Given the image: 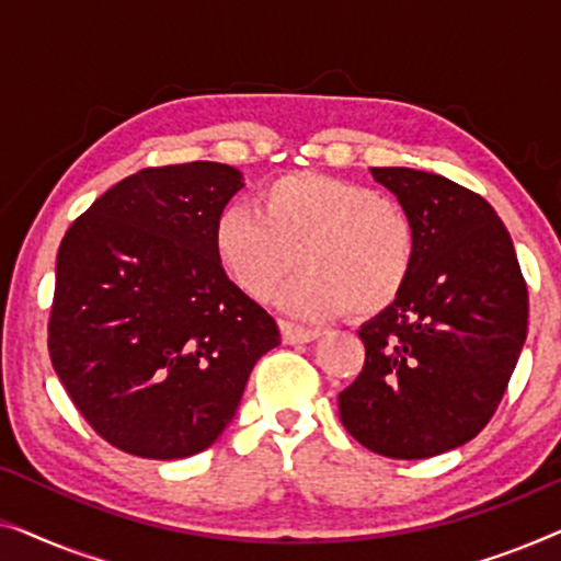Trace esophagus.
Masks as SVG:
<instances>
[{
  "label": "esophagus",
  "mask_w": 561,
  "mask_h": 561,
  "mask_svg": "<svg viewBox=\"0 0 561 561\" xmlns=\"http://www.w3.org/2000/svg\"><path fill=\"white\" fill-rule=\"evenodd\" d=\"M280 332H283V340L288 344H306V342H313L321 336V329H309V327H298L294 321H280Z\"/></svg>",
  "instance_id": "esophagus-1"
}]
</instances>
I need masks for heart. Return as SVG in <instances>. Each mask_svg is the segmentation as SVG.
<instances>
[{"mask_svg":"<svg viewBox=\"0 0 561 561\" xmlns=\"http://www.w3.org/2000/svg\"><path fill=\"white\" fill-rule=\"evenodd\" d=\"M211 248L242 294L265 301L294 252L301 273L278 290L280 309L304 319L388 309L411 278L416 232L409 214L378 191L321 173L265 183L255 206L227 204L211 227Z\"/></svg>","mask_w":561,"mask_h":561,"instance_id":"obj_1","label":"heart"}]
</instances>
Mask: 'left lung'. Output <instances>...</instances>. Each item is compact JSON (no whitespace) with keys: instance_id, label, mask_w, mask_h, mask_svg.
<instances>
[{"instance_id":"1","label":"left lung","mask_w":561,"mask_h":561,"mask_svg":"<svg viewBox=\"0 0 561 561\" xmlns=\"http://www.w3.org/2000/svg\"><path fill=\"white\" fill-rule=\"evenodd\" d=\"M416 232L411 278L359 327L363 373L340 416L363 447L426 459L474 439L524 350L528 290L508 229L485 198L416 168H370Z\"/></svg>"}]
</instances>
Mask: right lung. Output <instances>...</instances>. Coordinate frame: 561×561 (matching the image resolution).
I'll use <instances>...</instances> for the list:
<instances>
[{
	"label": "right lung",
	"mask_w": 561,
	"mask_h": 561,
	"mask_svg": "<svg viewBox=\"0 0 561 561\" xmlns=\"http://www.w3.org/2000/svg\"><path fill=\"white\" fill-rule=\"evenodd\" d=\"M232 165L145 168L99 196L58 250L53 370L91 428L145 459L219 439L252 367L280 344L275 319L221 271L211 227Z\"/></svg>",
	"instance_id": "add662e5"
}]
</instances>
